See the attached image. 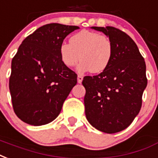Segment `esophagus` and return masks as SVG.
<instances>
[{
    "label": "esophagus",
    "mask_w": 158,
    "mask_h": 158,
    "mask_svg": "<svg viewBox=\"0 0 158 158\" xmlns=\"http://www.w3.org/2000/svg\"><path fill=\"white\" fill-rule=\"evenodd\" d=\"M77 79H78V83H79V84H81V83H82V80H83V76L78 75V77H77Z\"/></svg>",
    "instance_id": "1"
}]
</instances>
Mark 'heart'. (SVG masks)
<instances>
[{
  "label": "heart",
  "instance_id": "heart-1",
  "mask_svg": "<svg viewBox=\"0 0 158 158\" xmlns=\"http://www.w3.org/2000/svg\"><path fill=\"white\" fill-rule=\"evenodd\" d=\"M69 43H62L59 46L60 59L66 67H73L80 59L79 71L99 73L105 71L111 61L113 44L106 36L83 30L70 37Z\"/></svg>",
  "mask_w": 158,
  "mask_h": 158
}]
</instances>
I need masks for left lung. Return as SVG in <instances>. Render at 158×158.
<instances>
[{
    "instance_id": "1",
    "label": "left lung",
    "mask_w": 158,
    "mask_h": 158,
    "mask_svg": "<svg viewBox=\"0 0 158 158\" xmlns=\"http://www.w3.org/2000/svg\"><path fill=\"white\" fill-rule=\"evenodd\" d=\"M92 28L109 37L113 56L102 73L84 77L85 115L94 128L112 134L129 127L138 115L148 85L146 64L135 42L126 32L113 27Z\"/></svg>"
}]
</instances>
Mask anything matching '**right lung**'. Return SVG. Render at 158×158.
<instances>
[{
	"instance_id": "1",
	"label": "right lung",
	"mask_w": 158,
	"mask_h": 158,
	"mask_svg": "<svg viewBox=\"0 0 158 158\" xmlns=\"http://www.w3.org/2000/svg\"><path fill=\"white\" fill-rule=\"evenodd\" d=\"M77 26L47 24L26 37L11 61L9 79L11 102L17 117L42 126L52 121L77 84V74L64 66L59 46Z\"/></svg>"
}]
</instances>
